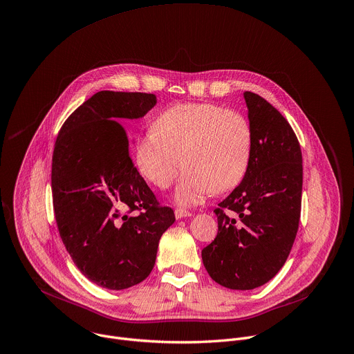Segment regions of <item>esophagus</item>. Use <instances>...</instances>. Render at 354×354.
<instances>
[{
  "label": "esophagus",
  "instance_id": "esophagus-1",
  "mask_svg": "<svg viewBox=\"0 0 354 354\" xmlns=\"http://www.w3.org/2000/svg\"><path fill=\"white\" fill-rule=\"evenodd\" d=\"M175 216H176V219H180V218H185V216H192V212L186 211V209H182V208H176L175 209Z\"/></svg>",
  "mask_w": 354,
  "mask_h": 354
}]
</instances>
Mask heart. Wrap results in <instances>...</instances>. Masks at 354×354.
<instances>
[{
	"label": "heart",
	"instance_id": "1",
	"mask_svg": "<svg viewBox=\"0 0 354 354\" xmlns=\"http://www.w3.org/2000/svg\"><path fill=\"white\" fill-rule=\"evenodd\" d=\"M153 128L135 142V165L151 185L167 189L183 164L175 192L179 204H198L243 179L252 156V128L241 112L212 102H183L161 112Z\"/></svg>",
	"mask_w": 354,
	"mask_h": 354
}]
</instances>
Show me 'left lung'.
I'll use <instances>...</instances> for the list:
<instances>
[{"instance_id": "obj_1", "label": "left lung", "mask_w": 354, "mask_h": 354, "mask_svg": "<svg viewBox=\"0 0 354 354\" xmlns=\"http://www.w3.org/2000/svg\"><path fill=\"white\" fill-rule=\"evenodd\" d=\"M243 95L252 128L250 162L242 183L214 209L218 233L201 252L209 277L238 290L267 283L283 267L299 229L303 186L301 150L292 127L261 95Z\"/></svg>"}]
</instances>
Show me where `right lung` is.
<instances>
[{
    "label": "right lung",
    "instance_id": "1",
    "mask_svg": "<svg viewBox=\"0 0 354 354\" xmlns=\"http://www.w3.org/2000/svg\"><path fill=\"white\" fill-rule=\"evenodd\" d=\"M154 94L98 91L64 122L53 154V207L59 236L93 283L121 290L146 279L174 223L131 157L124 125L145 116Z\"/></svg>",
    "mask_w": 354,
    "mask_h": 354
}]
</instances>
